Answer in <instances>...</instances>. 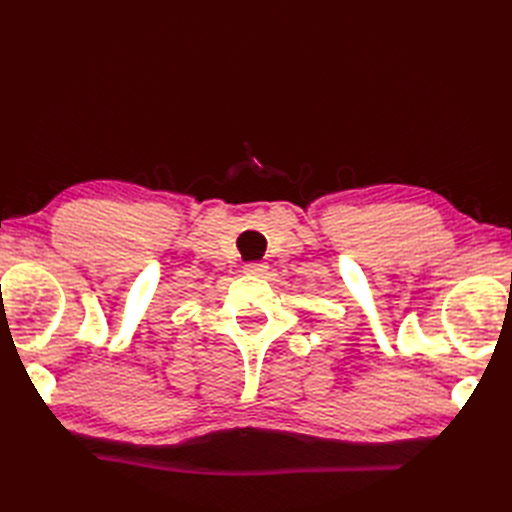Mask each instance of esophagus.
Returning <instances> with one entry per match:
<instances>
[{"mask_svg": "<svg viewBox=\"0 0 512 512\" xmlns=\"http://www.w3.org/2000/svg\"><path fill=\"white\" fill-rule=\"evenodd\" d=\"M267 262H247V265L243 267V271L247 273V275H265L267 273Z\"/></svg>", "mask_w": 512, "mask_h": 512, "instance_id": "1", "label": "esophagus"}]
</instances>
